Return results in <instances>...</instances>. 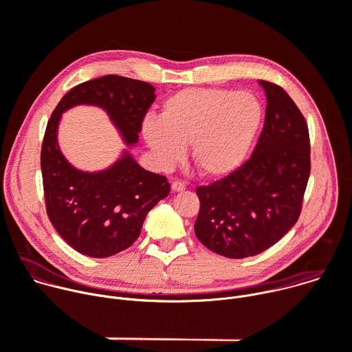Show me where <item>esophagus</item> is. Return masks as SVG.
<instances>
[{"instance_id": "1", "label": "esophagus", "mask_w": 352, "mask_h": 352, "mask_svg": "<svg viewBox=\"0 0 352 352\" xmlns=\"http://www.w3.org/2000/svg\"><path fill=\"white\" fill-rule=\"evenodd\" d=\"M171 190L173 192H182V190H185V185L179 181H174V182H171Z\"/></svg>"}]
</instances>
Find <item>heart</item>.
<instances>
[{
    "instance_id": "1",
    "label": "heart",
    "mask_w": 352,
    "mask_h": 352,
    "mask_svg": "<svg viewBox=\"0 0 352 352\" xmlns=\"http://www.w3.org/2000/svg\"><path fill=\"white\" fill-rule=\"evenodd\" d=\"M265 117L249 91L186 87L164 100L160 118L147 117L142 136L160 166H170L190 143V160L205 177L234 173L250 152Z\"/></svg>"
}]
</instances>
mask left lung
<instances>
[{"mask_svg":"<svg viewBox=\"0 0 352 352\" xmlns=\"http://www.w3.org/2000/svg\"><path fill=\"white\" fill-rule=\"evenodd\" d=\"M266 94L263 131L250 159L230 175L196 188L195 234L231 259L255 256L296 223L311 173L308 125L287 91L259 80Z\"/></svg>","mask_w":352,"mask_h":352,"instance_id":"1","label":"left lung"}]
</instances>
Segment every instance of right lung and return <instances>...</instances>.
Here are the masks:
<instances>
[{
  "label": "right lung",
  "mask_w": 352,
  "mask_h": 352,
  "mask_svg": "<svg viewBox=\"0 0 352 352\" xmlns=\"http://www.w3.org/2000/svg\"><path fill=\"white\" fill-rule=\"evenodd\" d=\"M155 90L147 82L118 75L87 80L61 98L47 124L40 157L47 214L82 255L109 258L129 248L147 213L170 193L166 177L144 170L129 153ZM83 104L104 109L129 147L110 168L93 173L74 168L56 138L62 114Z\"/></svg>",
  "instance_id": "add662e5"
}]
</instances>
